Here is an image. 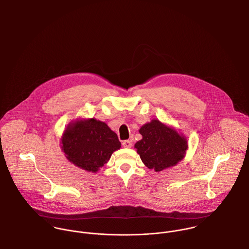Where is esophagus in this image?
<instances>
[{
  "instance_id": "esophagus-1",
  "label": "esophagus",
  "mask_w": 249,
  "mask_h": 249,
  "mask_svg": "<svg viewBox=\"0 0 249 249\" xmlns=\"http://www.w3.org/2000/svg\"><path fill=\"white\" fill-rule=\"evenodd\" d=\"M122 145L124 146V147H126V148H130L131 146H132V142L131 141H124L123 142H122Z\"/></svg>"
}]
</instances>
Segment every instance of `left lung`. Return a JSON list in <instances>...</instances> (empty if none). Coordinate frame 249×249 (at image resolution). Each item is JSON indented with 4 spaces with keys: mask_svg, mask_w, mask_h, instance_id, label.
<instances>
[{
    "mask_svg": "<svg viewBox=\"0 0 249 249\" xmlns=\"http://www.w3.org/2000/svg\"><path fill=\"white\" fill-rule=\"evenodd\" d=\"M140 134L142 139L136 142L135 148L148 169L161 172L184 158L188 148L186 138L158 119L142 126Z\"/></svg>",
    "mask_w": 249,
    "mask_h": 249,
    "instance_id": "obj_1",
    "label": "left lung"
}]
</instances>
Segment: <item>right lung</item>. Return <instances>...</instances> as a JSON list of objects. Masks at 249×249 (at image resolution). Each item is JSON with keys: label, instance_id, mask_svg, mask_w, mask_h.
I'll return each instance as SVG.
<instances>
[{"label": "right lung", "instance_id": "right-lung-1", "mask_svg": "<svg viewBox=\"0 0 249 249\" xmlns=\"http://www.w3.org/2000/svg\"><path fill=\"white\" fill-rule=\"evenodd\" d=\"M61 144L70 162L91 173H97L121 147L117 135L95 118L71 121L64 131Z\"/></svg>", "mask_w": 249, "mask_h": 249}]
</instances>
